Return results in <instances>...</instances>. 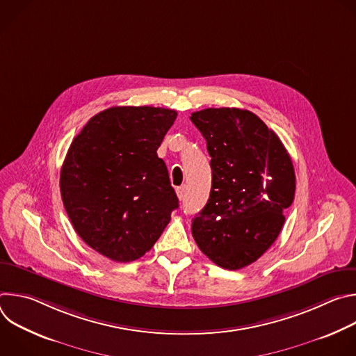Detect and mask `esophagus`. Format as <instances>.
I'll use <instances>...</instances> for the list:
<instances>
[{
	"mask_svg": "<svg viewBox=\"0 0 356 356\" xmlns=\"http://www.w3.org/2000/svg\"><path fill=\"white\" fill-rule=\"evenodd\" d=\"M176 193H177L179 200H184V197H186V187H184V186L177 187V188H176Z\"/></svg>",
	"mask_w": 356,
	"mask_h": 356,
	"instance_id": "1",
	"label": "esophagus"
}]
</instances>
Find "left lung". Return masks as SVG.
<instances>
[{
    "label": "left lung",
    "instance_id": "8db88e82",
    "mask_svg": "<svg viewBox=\"0 0 356 356\" xmlns=\"http://www.w3.org/2000/svg\"><path fill=\"white\" fill-rule=\"evenodd\" d=\"M191 122L211 156V191L193 218L195 243L216 265L236 270L272 246L291 206L296 176L279 136L253 113L206 108Z\"/></svg>",
    "mask_w": 356,
    "mask_h": 356
}]
</instances>
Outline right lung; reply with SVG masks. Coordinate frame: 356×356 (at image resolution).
<instances>
[{
    "label": "right lung",
    "mask_w": 356,
    "mask_h": 356,
    "mask_svg": "<svg viewBox=\"0 0 356 356\" xmlns=\"http://www.w3.org/2000/svg\"><path fill=\"white\" fill-rule=\"evenodd\" d=\"M177 113L111 107L73 139L60 170V194L80 238L115 262H132L155 245L179 207L156 150Z\"/></svg>",
    "instance_id": "obj_1"
}]
</instances>
